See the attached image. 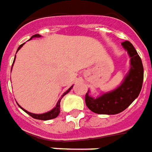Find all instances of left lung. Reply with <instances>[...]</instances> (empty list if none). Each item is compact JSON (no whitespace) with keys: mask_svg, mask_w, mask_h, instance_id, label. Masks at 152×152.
<instances>
[{"mask_svg":"<svg viewBox=\"0 0 152 152\" xmlns=\"http://www.w3.org/2000/svg\"><path fill=\"white\" fill-rule=\"evenodd\" d=\"M122 45L130 57L129 72L120 86L99 97H92L88 95V91L85 95V103L87 107L94 113L109 115L121 113L138 97L142 89L143 66L141 58L130 42H123Z\"/></svg>","mask_w":152,"mask_h":152,"instance_id":"left-lung-1","label":"left lung"}]
</instances>
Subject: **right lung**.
<instances>
[{
	"instance_id": "1",
	"label": "right lung",
	"mask_w": 152,
	"mask_h": 152,
	"mask_svg": "<svg viewBox=\"0 0 152 152\" xmlns=\"http://www.w3.org/2000/svg\"><path fill=\"white\" fill-rule=\"evenodd\" d=\"M38 37H41V35L40 34H34V35H33L31 38H30V39H33V38H38ZM24 45V43L22 45H20L19 46V48H18V50H17V52L18 51L19 49L20 48H22V46ZM14 61H15V58H14V60H13V63H14ZM12 69V68H11ZM72 87H70L68 89H67L66 92H65L63 95H62L61 96V98L59 99V101H58V102H57V104H56V107L54 108V109H52L51 110H50L49 112H47V113H41V114H35V113H30V112H28L27 110H24L23 108H22L20 105H19V107L21 108L22 109V110L25 111L26 113H28L30 116H31L32 118H35V119H39V120H50V119H53V118H56V117L58 116L59 115V112H60V102H61V99L63 96H64V95H66L67 93H69V91L72 89Z\"/></svg>"
}]
</instances>
